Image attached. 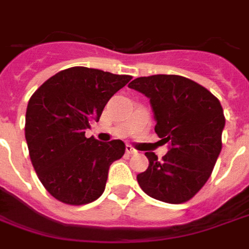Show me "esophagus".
<instances>
[{"label":"esophagus","instance_id":"esophagus-1","mask_svg":"<svg viewBox=\"0 0 249 249\" xmlns=\"http://www.w3.org/2000/svg\"><path fill=\"white\" fill-rule=\"evenodd\" d=\"M126 154L127 155H134V154H137V150L132 148L131 146H126Z\"/></svg>","mask_w":249,"mask_h":249}]
</instances>
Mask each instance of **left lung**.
I'll list each match as a JSON object with an SVG mask.
<instances>
[{
	"label": "left lung",
	"instance_id": "1",
	"mask_svg": "<svg viewBox=\"0 0 249 249\" xmlns=\"http://www.w3.org/2000/svg\"><path fill=\"white\" fill-rule=\"evenodd\" d=\"M128 87L150 99L155 132L170 144L162 159L146 152L150 163L138 174L139 186L148 196L164 203L190 200L211 177L221 151L226 118L219 99L180 75L141 77Z\"/></svg>",
	"mask_w": 249,
	"mask_h": 249
}]
</instances>
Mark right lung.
<instances>
[{
  "mask_svg": "<svg viewBox=\"0 0 249 249\" xmlns=\"http://www.w3.org/2000/svg\"><path fill=\"white\" fill-rule=\"evenodd\" d=\"M130 79L98 69L70 67L49 78L29 99V155L41 183L57 200L82 206L103 194L108 168L126 147L119 139L103 143L85 132Z\"/></svg>",
  "mask_w": 249,
  "mask_h": 249,
  "instance_id": "add662e5",
  "label": "right lung"
}]
</instances>
